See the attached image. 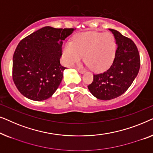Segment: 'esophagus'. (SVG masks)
I'll list each match as a JSON object with an SVG mask.
<instances>
[{
    "instance_id": "obj_1",
    "label": "esophagus",
    "mask_w": 153,
    "mask_h": 153,
    "mask_svg": "<svg viewBox=\"0 0 153 153\" xmlns=\"http://www.w3.org/2000/svg\"><path fill=\"white\" fill-rule=\"evenodd\" d=\"M77 71H78V72L80 73V74H84L85 71V70L82 69V68H77Z\"/></svg>"
}]
</instances>
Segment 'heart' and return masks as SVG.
Masks as SVG:
<instances>
[{
	"instance_id": "b5f03b06",
	"label": "heart",
	"mask_w": 153,
	"mask_h": 153,
	"mask_svg": "<svg viewBox=\"0 0 153 153\" xmlns=\"http://www.w3.org/2000/svg\"><path fill=\"white\" fill-rule=\"evenodd\" d=\"M117 44L110 33L90 32L78 34L74 42H66L64 46L63 55L68 65L78 63L83 58L95 71L106 70L115 57Z\"/></svg>"
}]
</instances>
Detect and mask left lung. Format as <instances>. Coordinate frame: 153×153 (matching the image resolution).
Wrapping results in <instances>:
<instances>
[{"label":"left lung","mask_w":153,"mask_h":153,"mask_svg":"<svg viewBox=\"0 0 153 153\" xmlns=\"http://www.w3.org/2000/svg\"><path fill=\"white\" fill-rule=\"evenodd\" d=\"M117 42L115 57L108 69L94 75L88 85L90 92L100 100H109L124 94L132 85L140 68V56L134 42L119 32L109 29Z\"/></svg>","instance_id":"obj_1"}]
</instances>
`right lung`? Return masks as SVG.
<instances>
[{"label": "right lung", "instance_id": "obj_1", "mask_svg": "<svg viewBox=\"0 0 153 153\" xmlns=\"http://www.w3.org/2000/svg\"><path fill=\"white\" fill-rule=\"evenodd\" d=\"M75 30L44 27L19 43L13 55L12 78L21 94L36 101L53 96L66 68L60 64L63 41Z\"/></svg>", "mask_w": 153, "mask_h": 153}]
</instances>
